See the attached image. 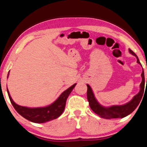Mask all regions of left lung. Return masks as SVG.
Here are the masks:
<instances>
[{
	"label": "left lung",
	"mask_w": 147,
	"mask_h": 147,
	"mask_svg": "<svg viewBox=\"0 0 147 147\" xmlns=\"http://www.w3.org/2000/svg\"><path fill=\"white\" fill-rule=\"evenodd\" d=\"M129 52L130 54L136 57L137 62L141 65L138 57L137 56L136 54L130 49H129ZM141 77H142V82L140 84V91L139 93L134 96V98L129 102L121 106H112L110 107H104L101 106L94 97L93 92L92 91L91 87L88 84H87V86H88L87 96H88V100L91 109L100 117L106 119L123 118L124 117L130 115L138 107L143 95L144 89H145L144 88H145V75H144L143 69L142 73H141Z\"/></svg>",
	"instance_id": "obj_1"
}]
</instances>
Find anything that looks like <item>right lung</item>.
<instances>
[{"label": "right lung", "instance_id": "1", "mask_svg": "<svg viewBox=\"0 0 147 147\" xmlns=\"http://www.w3.org/2000/svg\"><path fill=\"white\" fill-rule=\"evenodd\" d=\"M8 76L9 73L7 78H8ZM76 85V84H73L67 90L63 91L57 98V100L51 105L42 108H28V107L19 106L14 102L9 94L8 89H7V92L11 103L17 113L32 123H44L57 119L61 115L65 107L67 99Z\"/></svg>", "mask_w": 147, "mask_h": 147}]
</instances>
